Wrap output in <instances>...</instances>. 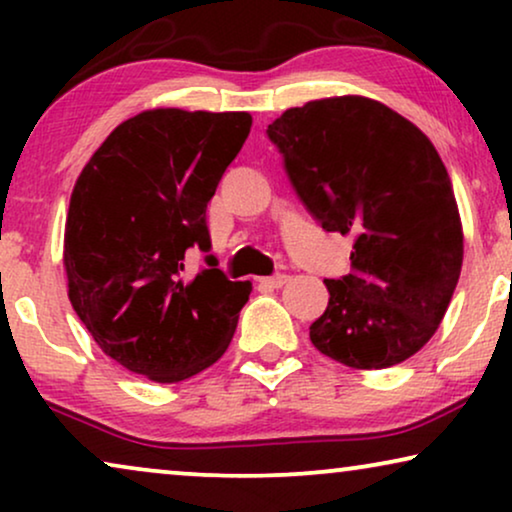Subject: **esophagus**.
<instances>
[{
    "instance_id": "obj_1",
    "label": "esophagus",
    "mask_w": 512,
    "mask_h": 512,
    "mask_svg": "<svg viewBox=\"0 0 512 512\" xmlns=\"http://www.w3.org/2000/svg\"><path fill=\"white\" fill-rule=\"evenodd\" d=\"M261 286H268V289H282V286L289 282V275H275V277H261L258 279Z\"/></svg>"
}]
</instances>
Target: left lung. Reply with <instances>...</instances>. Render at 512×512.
<instances>
[{
  "mask_svg": "<svg viewBox=\"0 0 512 512\" xmlns=\"http://www.w3.org/2000/svg\"><path fill=\"white\" fill-rule=\"evenodd\" d=\"M298 198L328 233L352 235V272L326 279L310 326L321 354L359 370L417 354L443 321L464 261L452 181L431 139L361 95L286 109L268 125Z\"/></svg>",
  "mask_w": 512,
  "mask_h": 512,
  "instance_id": "obj_1",
  "label": "left lung"
}]
</instances>
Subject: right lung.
<instances>
[{
  "mask_svg": "<svg viewBox=\"0 0 512 512\" xmlns=\"http://www.w3.org/2000/svg\"><path fill=\"white\" fill-rule=\"evenodd\" d=\"M247 111L149 109L104 139L76 179L65 223L67 293L97 347L130 373L181 382L226 352L251 282L207 268V202L249 137Z\"/></svg>",
  "mask_w": 512,
  "mask_h": 512,
  "instance_id": "1",
  "label": "right lung"
}]
</instances>
